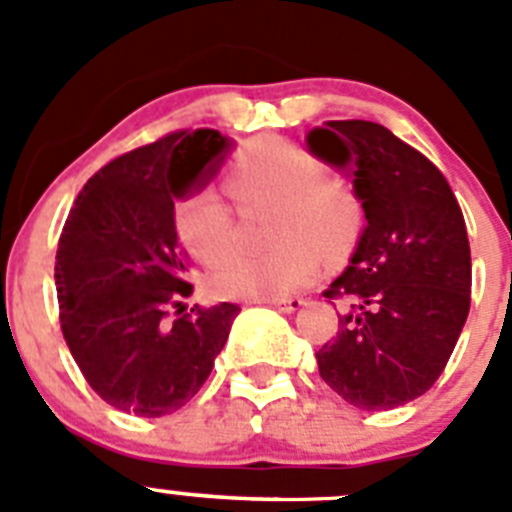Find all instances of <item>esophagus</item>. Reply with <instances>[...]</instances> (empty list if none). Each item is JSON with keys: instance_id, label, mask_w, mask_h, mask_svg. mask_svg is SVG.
<instances>
[{"instance_id": "esophagus-1", "label": "esophagus", "mask_w": 512, "mask_h": 512, "mask_svg": "<svg viewBox=\"0 0 512 512\" xmlns=\"http://www.w3.org/2000/svg\"><path fill=\"white\" fill-rule=\"evenodd\" d=\"M259 302L277 307L279 312H297L300 307H305V300H302V297H271V300H259Z\"/></svg>"}]
</instances>
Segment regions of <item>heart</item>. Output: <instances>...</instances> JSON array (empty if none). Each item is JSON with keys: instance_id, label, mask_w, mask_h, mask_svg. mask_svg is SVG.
Returning <instances> with one entry per match:
<instances>
[{"instance_id": "heart-1", "label": "heart", "mask_w": 512, "mask_h": 512, "mask_svg": "<svg viewBox=\"0 0 512 512\" xmlns=\"http://www.w3.org/2000/svg\"><path fill=\"white\" fill-rule=\"evenodd\" d=\"M230 184L248 200L284 207L282 238L287 246L269 253H235L215 274V289L235 300L282 297L307 287L320 269V246L333 248L356 223L354 197L343 184L325 179L318 158L287 140H259L233 166ZM176 233L202 261L217 264L235 243L233 212L212 187L189 192L174 212Z\"/></svg>"}]
</instances>
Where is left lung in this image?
Listing matches in <instances>:
<instances>
[{
  "label": "left lung",
  "mask_w": 512,
  "mask_h": 512,
  "mask_svg": "<svg viewBox=\"0 0 512 512\" xmlns=\"http://www.w3.org/2000/svg\"><path fill=\"white\" fill-rule=\"evenodd\" d=\"M307 151L354 176L366 225L346 271L338 333L320 348V377L359 410H392L441 377L469 315L472 253L446 176L384 125L333 120Z\"/></svg>",
  "instance_id": "1"
}]
</instances>
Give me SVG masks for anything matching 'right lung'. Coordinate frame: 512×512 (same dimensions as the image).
Segmentation results:
<instances>
[{
	"mask_svg": "<svg viewBox=\"0 0 512 512\" xmlns=\"http://www.w3.org/2000/svg\"><path fill=\"white\" fill-rule=\"evenodd\" d=\"M230 151L217 130L166 135L102 166L66 217L53 274L63 338L89 387L122 413L184 408L241 312L220 302L169 318L192 295L174 202L207 187Z\"/></svg>",
	"mask_w": 512,
	"mask_h": 512,
	"instance_id": "obj_1",
	"label": "right lung"
}]
</instances>
